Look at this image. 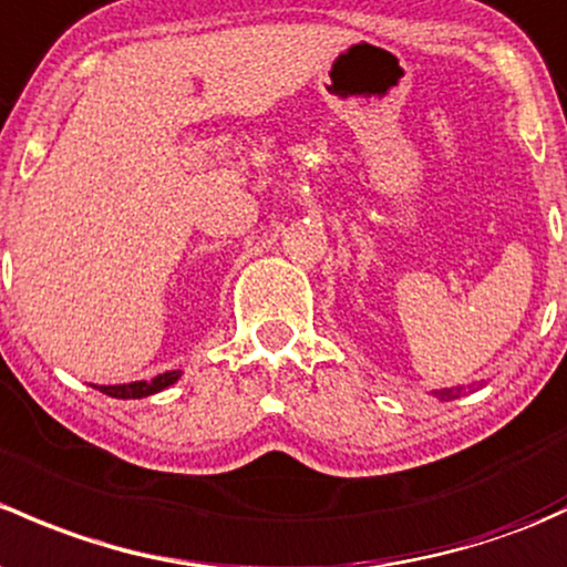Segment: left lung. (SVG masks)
<instances>
[{
    "label": "left lung",
    "mask_w": 567,
    "mask_h": 567,
    "mask_svg": "<svg viewBox=\"0 0 567 567\" xmlns=\"http://www.w3.org/2000/svg\"><path fill=\"white\" fill-rule=\"evenodd\" d=\"M434 396H437L440 402H451V399L464 396V389L462 385H456V389H440V391H434Z\"/></svg>",
    "instance_id": "1"
}]
</instances>
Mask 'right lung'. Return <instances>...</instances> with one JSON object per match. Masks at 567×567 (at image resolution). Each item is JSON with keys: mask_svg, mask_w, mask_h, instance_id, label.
Segmentation results:
<instances>
[{"mask_svg": "<svg viewBox=\"0 0 567 567\" xmlns=\"http://www.w3.org/2000/svg\"><path fill=\"white\" fill-rule=\"evenodd\" d=\"M182 378V372H165V374H157L154 380H138V383H127V385H100V391L109 393V396H116V399H143V396H152V393L168 389V385H174L176 380Z\"/></svg>", "mask_w": 567, "mask_h": 567, "instance_id": "add662e5", "label": "right lung"}]
</instances>
